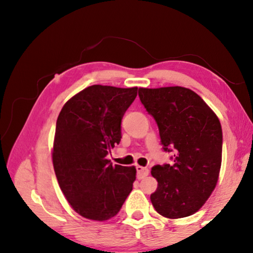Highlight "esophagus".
Listing matches in <instances>:
<instances>
[{
    "label": "esophagus",
    "instance_id": "34e87169",
    "mask_svg": "<svg viewBox=\"0 0 253 253\" xmlns=\"http://www.w3.org/2000/svg\"><path fill=\"white\" fill-rule=\"evenodd\" d=\"M136 170H137V177H138L139 179L146 177L149 173L148 169L143 168V166H139V165L136 166Z\"/></svg>",
    "mask_w": 253,
    "mask_h": 253
}]
</instances>
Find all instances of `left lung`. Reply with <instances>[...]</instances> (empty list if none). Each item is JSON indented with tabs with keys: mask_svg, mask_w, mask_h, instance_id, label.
Segmentation results:
<instances>
[{
	"mask_svg": "<svg viewBox=\"0 0 253 253\" xmlns=\"http://www.w3.org/2000/svg\"><path fill=\"white\" fill-rule=\"evenodd\" d=\"M139 99L158 126L164 152L173 164L155 165L154 209L169 219L192 215L215 187L222 160L219 118L198 93L183 87L139 88Z\"/></svg>",
	"mask_w": 253,
	"mask_h": 253,
	"instance_id": "8db88e82",
	"label": "left lung"
}]
</instances>
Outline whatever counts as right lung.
<instances>
[{"label":"right lung","instance_id":"right-lung-1","mask_svg":"<svg viewBox=\"0 0 253 253\" xmlns=\"http://www.w3.org/2000/svg\"><path fill=\"white\" fill-rule=\"evenodd\" d=\"M137 87L93 84L68 100L60 111L52 162L68 202L85 219L116 215L132 190L134 166L113 165L107 155L121 143L122 119Z\"/></svg>","mask_w":253,"mask_h":253}]
</instances>
